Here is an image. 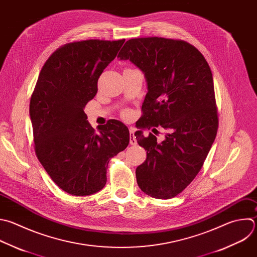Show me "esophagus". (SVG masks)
Wrapping results in <instances>:
<instances>
[{"label": "esophagus", "mask_w": 257, "mask_h": 257, "mask_svg": "<svg viewBox=\"0 0 257 257\" xmlns=\"http://www.w3.org/2000/svg\"><path fill=\"white\" fill-rule=\"evenodd\" d=\"M130 144L131 145H136L137 144L136 137L134 136V130L132 128L130 129Z\"/></svg>", "instance_id": "34e87169"}]
</instances>
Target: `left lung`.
<instances>
[{"instance_id": "left-lung-1", "label": "left lung", "mask_w": 257, "mask_h": 257, "mask_svg": "<svg viewBox=\"0 0 257 257\" xmlns=\"http://www.w3.org/2000/svg\"><path fill=\"white\" fill-rule=\"evenodd\" d=\"M118 57L134 63L147 81L135 132L147 156L136 168L137 184L152 198L172 199L199 174L217 135L211 68L192 44L162 37L130 39ZM158 126L168 131L163 142L143 135L144 128L155 133Z\"/></svg>"}]
</instances>
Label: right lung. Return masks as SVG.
I'll return each mask as SVG.
<instances>
[{
	"label": "right lung",
	"mask_w": 257,
	"mask_h": 257,
	"mask_svg": "<svg viewBox=\"0 0 257 257\" xmlns=\"http://www.w3.org/2000/svg\"><path fill=\"white\" fill-rule=\"evenodd\" d=\"M124 42L90 39L60 46L42 66L32 93L29 114L36 156L69 195L101 191L110 159L129 144V130L122 122L109 120L96 133L83 112Z\"/></svg>",
	"instance_id": "right-lung-1"
}]
</instances>
